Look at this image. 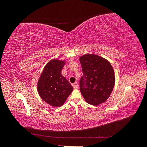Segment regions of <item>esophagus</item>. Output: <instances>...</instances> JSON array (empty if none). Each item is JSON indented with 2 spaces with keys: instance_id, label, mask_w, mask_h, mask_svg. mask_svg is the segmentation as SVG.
Wrapping results in <instances>:
<instances>
[{
  "instance_id": "esophagus-1",
  "label": "esophagus",
  "mask_w": 147,
  "mask_h": 147,
  "mask_svg": "<svg viewBox=\"0 0 147 147\" xmlns=\"http://www.w3.org/2000/svg\"><path fill=\"white\" fill-rule=\"evenodd\" d=\"M72 86H73V87L74 88H78V84L76 82V83H74V84H72Z\"/></svg>"
}]
</instances>
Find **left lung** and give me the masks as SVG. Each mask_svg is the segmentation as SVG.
I'll list each match as a JSON object with an SVG mask.
<instances>
[{"mask_svg": "<svg viewBox=\"0 0 147 147\" xmlns=\"http://www.w3.org/2000/svg\"><path fill=\"white\" fill-rule=\"evenodd\" d=\"M83 74L80 89L84 99L89 104L99 105L104 103L112 93L115 77L113 67L102 57L94 54L80 57Z\"/></svg>", "mask_w": 147, "mask_h": 147, "instance_id": "1", "label": "left lung"}]
</instances>
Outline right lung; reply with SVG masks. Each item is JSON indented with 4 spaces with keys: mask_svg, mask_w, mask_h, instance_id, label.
Instances as JSON below:
<instances>
[{
    "mask_svg": "<svg viewBox=\"0 0 147 147\" xmlns=\"http://www.w3.org/2000/svg\"><path fill=\"white\" fill-rule=\"evenodd\" d=\"M65 61L52 59L45 66L37 83L41 98L53 107L63 105L73 91V87L61 75Z\"/></svg>",
    "mask_w": 147,
    "mask_h": 147,
    "instance_id": "right-lung-1",
    "label": "right lung"
}]
</instances>
